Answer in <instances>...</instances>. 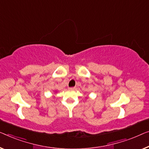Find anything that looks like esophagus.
<instances>
[{
	"label": "esophagus",
	"instance_id": "1",
	"mask_svg": "<svg viewBox=\"0 0 149 149\" xmlns=\"http://www.w3.org/2000/svg\"><path fill=\"white\" fill-rule=\"evenodd\" d=\"M75 88V87H70V88H69V89H70V90H74Z\"/></svg>",
	"mask_w": 149,
	"mask_h": 149
}]
</instances>
